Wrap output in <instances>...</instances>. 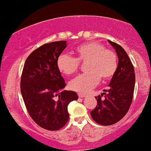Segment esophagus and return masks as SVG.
Listing matches in <instances>:
<instances>
[{"mask_svg": "<svg viewBox=\"0 0 151 151\" xmlns=\"http://www.w3.org/2000/svg\"><path fill=\"white\" fill-rule=\"evenodd\" d=\"M78 97H82V98H83V97H85V94H78Z\"/></svg>", "mask_w": 151, "mask_h": 151, "instance_id": "34e87169", "label": "esophagus"}]
</instances>
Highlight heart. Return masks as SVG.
<instances>
[{
  "instance_id": "heart-1",
  "label": "heart",
  "mask_w": 151,
  "mask_h": 151,
  "mask_svg": "<svg viewBox=\"0 0 151 151\" xmlns=\"http://www.w3.org/2000/svg\"><path fill=\"white\" fill-rule=\"evenodd\" d=\"M73 57L66 54L58 57L57 66L59 71L66 76L75 74L79 68V63L85 65L86 73L73 78L69 82L70 89L79 93H86L98 83L99 80L111 79L116 72L118 59L115 52L106 49L98 42H88L78 45Z\"/></svg>"
}]
</instances>
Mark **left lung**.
<instances>
[{"instance_id": "left-lung-1", "label": "left lung", "mask_w": 151, "mask_h": 151, "mask_svg": "<svg viewBox=\"0 0 151 151\" xmlns=\"http://www.w3.org/2000/svg\"><path fill=\"white\" fill-rule=\"evenodd\" d=\"M118 56V66L109 85L106 93L95 97L97 106L91 116L97 123L110 125L122 119L129 111L133 99L135 75L127 53L120 45L108 40ZM105 95L104 99L101 97Z\"/></svg>"}]
</instances>
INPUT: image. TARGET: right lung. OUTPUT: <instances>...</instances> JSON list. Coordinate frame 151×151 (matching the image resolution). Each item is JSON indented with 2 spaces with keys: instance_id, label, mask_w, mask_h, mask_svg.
I'll use <instances>...</instances> for the list:
<instances>
[{
  "instance_id": "add662e5",
  "label": "right lung",
  "mask_w": 151,
  "mask_h": 151,
  "mask_svg": "<svg viewBox=\"0 0 151 151\" xmlns=\"http://www.w3.org/2000/svg\"><path fill=\"white\" fill-rule=\"evenodd\" d=\"M66 47V41L45 44L27 57L21 76V94L29 116L40 127L59 130L69 119L68 105L78 99L66 86L57 68V58Z\"/></svg>"
}]
</instances>
